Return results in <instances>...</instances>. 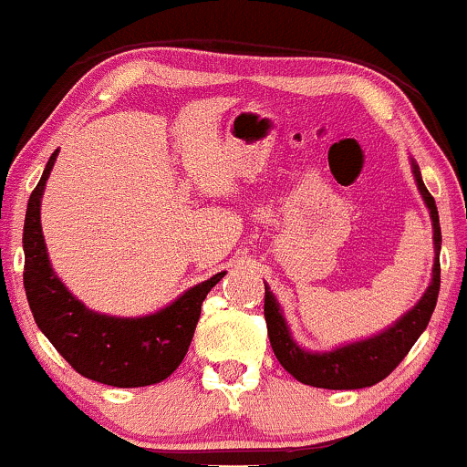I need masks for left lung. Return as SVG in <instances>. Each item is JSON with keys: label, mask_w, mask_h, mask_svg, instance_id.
<instances>
[{"label": "left lung", "mask_w": 467, "mask_h": 467, "mask_svg": "<svg viewBox=\"0 0 467 467\" xmlns=\"http://www.w3.org/2000/svg\"><path fill=\"white\" fill-rule=\"evenodd\" d=\"M412 163V174H415L419 193L426 202L432 220V240H434V265L432 280L426 293L421 296L415 306L397 319L392 327L373 335L368 339L347 344L328 350V353H311L297 347L296 339L291 337L289 324H286L282 308L275 296L265 285V319L266 331H269V342L274 348L277 361L285 366L286 373H291L297 381L316 389L328 390H355L375 386L377 381L386 379L392 370L400 366L406 358L408 350L417 342L419 335L426 331L431 322L434 306H437L439 286H441V265H439V251H441V227H439V212L434 205V198L426 190L421 181V171L415 161Z\"/></svg>", "instance_id": "8db88e82"}]
</instances>
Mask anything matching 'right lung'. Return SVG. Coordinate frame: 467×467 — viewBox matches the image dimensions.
<instances>
[{"instance_id":"add662e5","label":"right lung","mask_w":467,"mask_h":467,"mask_svg":"<svg viewBox=\"0 0 467 467\" xmlns=\"http://www.w3.org/2000/svg\"><path fill=\"white\" fill-rule=\"evenodd\" d=\"M59 150L52 151L30 193L24 223V289L36 327L78 375L117 389L159 384L185 359L202 300L223 280L220 271L178 300L143 317L94 313L52 271L41 234V196Z\"/></svg>"}]
</instances>
